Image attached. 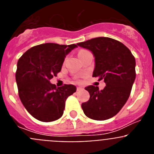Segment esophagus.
<instances>
[{
    "instance_id": "1",
    "label": "esophagus",
    "mask_w": 154,
    "mask_h": 154,
    "mask_svg": "<svg viewBox=\"0 0 154 154\" xmlns=\"http://www.w3.org/2000/svg\"><path fill=\"white\" fill-rule=\"evenodd\" d=\"M82 87H77V91H81V90H82Z\"/></svg>"
}]
</instances>
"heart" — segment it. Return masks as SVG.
Here are the masks:
<instances>
[{"label": "heart", "mask_w": 154, "mask_h": 154, "mask_svg": "<svg viewBox=\"0 0 154 154\" xmlns=\"http://www.w3.org/2000/svg\"><path fill=\"white\" fill-rule=\"evenodd\" d=\"M85 51H87L86 50H81V51H79V55H81V54H82V53L85 52Z\"/></svg>", "instance_id": "heart-1"}]
</instances>
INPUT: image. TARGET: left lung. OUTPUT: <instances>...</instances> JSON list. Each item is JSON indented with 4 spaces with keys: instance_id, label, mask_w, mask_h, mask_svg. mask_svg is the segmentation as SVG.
<instances>
[{
    "instance_id": "obj_1",
    "label": "left lung",
    "mask_w": 154,
    "mask_h": 154,
    "mask_svg": "<svg viewBox=\"0 0 154 154\" xmlns=\"http://www.w3.org/2000/svg\"><path fill=\"white\" fill-rule=\"evenodd\" d=\"M77 45L89 49L95 56L93 77L104 79L103 90L89 85V101L82 104L87 117L95 120H106L113 117L126 103L136 78V61L130 50L115 39L99 37Z\"/></svg>"
}]
</instances>
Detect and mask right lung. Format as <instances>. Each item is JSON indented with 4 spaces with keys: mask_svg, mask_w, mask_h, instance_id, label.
<instances>
[{
    "mask_svg": "<svg viewBox=\"0 0 154 154\" xmlns=\"http://www.w3.org/2000/svg\"><path fill=\"white\" fill-rule=\"evenodd\" d=\"M76 47L45 43L31 48L18 59L15 77L19 97L38 120L51 122L62 117L66 99L75 92V85L56 88L50 79L60 72L65 56Z\"/></svg>",
    "mask_w": 154,
    "mask_h": 154,
    "instance_id": "add662e5",
    "label": "right lung"
}]
</instances>
